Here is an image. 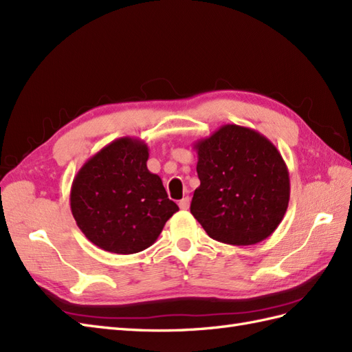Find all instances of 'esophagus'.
Here are the masks:
<instances>
[{
    "instance_id": "obj_1",
    "label": "esophagus",
    "mask_w": 352,
    "mask_h": 352,
    "mask_svg": "<svg viewBox=\"0 0 352 352\" xmlns=\"http://www.w3.org/2000/svg\"><path fill=\"white\" fill-rule=\"evenodd\" d=\"M190 203H191V199L190 197H184V199L179 201V208H181L182 210H186L190 209Z\"/></svg>"
}]
</instances>
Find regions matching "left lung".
Masks as SVG:
<instances>
[{"label":"left lung","instance_id":"1","mask_svg":"<svg viewBox=\"0 0 352 352\" xmlns=\"http://www.w3.org/2000/svg\"><path fill=\"white\" fill-rule=\"evenodd\" d=\"M194 149L200 186L191 213L206 233L236 246L267 239L289 201V173L275 144L251 128L227 124Z\"/></svg>","mask_w":352,"mask_h":352}]
</instances>
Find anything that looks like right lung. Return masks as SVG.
Here are the masks:
<instances>
[{
  "label": "right lung",
  "instance_id": "obj_1",
  "mask_svg": "<svg viewBox=\"0 0 352 352\" xmlns=\"http://www.w3.org/2000/svg\"><path fill=\"white\" fill-rule=\"evenodd\" d=\"M149 148L121 137L92 155L77 171L70 191L76 224L96 246L113 254H135L157 241L179 210L148 170Z\"/></svg>",
  "mask_w": 352,
  "mask_h": 352
}]
</instances>
